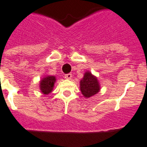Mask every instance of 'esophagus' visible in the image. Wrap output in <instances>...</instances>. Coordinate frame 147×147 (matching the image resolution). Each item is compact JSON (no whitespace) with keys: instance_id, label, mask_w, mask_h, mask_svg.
<instances>
[{"instance_id":"34e87169","label":"esophagus","mask_w":147,"mask_h":147,"mask_svg":"<svg viewBox=\"0 0 147 147\" xmlns=\"http://www.w3.org/2000/svg\"><path fill=\"white\" fill-rule=\"evenodd\" d=\"M65 78H66V79H69V80H70V79H71V78H72V75H71V73L66 74V75H65Z\"/></svg>"}]
</instances>
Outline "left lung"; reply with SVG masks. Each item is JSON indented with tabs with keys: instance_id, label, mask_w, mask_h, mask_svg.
I'll return each mask as SVG.
<instances>
[{
	"instance_id": "8db88e82",
	"label": "left lung",
	"mask_w": 147,
	"mask_h": 147,
	"mask_svg": "<svg viewBox=\"0 0 147 147\" xmlns=\"http://www.w3.org/2000/svg\"><path fill=\"white\" fill-rule=\"evenodd\" d=\"M80 90L85 98L94 96L99 92L100 86L96 76L89 71H85L83 78L80 81Z\"/></svg>"
}]
</instances>
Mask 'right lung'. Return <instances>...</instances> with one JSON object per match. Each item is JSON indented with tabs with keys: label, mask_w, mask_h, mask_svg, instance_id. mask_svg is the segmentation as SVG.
<instances>
[{
	"label": "right lung",
	"mask_w": 147,
	"mask_h": 147,
	"mask_svg": "<svg viewBox=\"0 0 147 147\" xmlns=\"http://www.w3.org/2000/svg\"><path fill=\"white\" fill-rule=\"evenodd\" d=\"M56 82L55 76H46L40 81V89L42 94L47 95L53 92L54 85Z\"/></svg>",
	"instance_id": "obj_1"
}]
</instances>
